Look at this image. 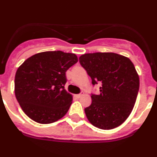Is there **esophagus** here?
I'll use <instances>...</instances> for the list:
<instances>
[{
  "label": "esophagus",
  "instance_id": "1",
  "mask_svg": "<svg viewBox=\"0 0 157 157\" xmlns=\"http://www.w3.org/2000/svg\"><path fill=\"white\" fill-rule=\"evenodd\" d=\"M82 95H83V94H75V97L77 98H80Z\"/></svg>",
  "mask_w": 157,
  "mask_h": 157
}]
</instances>
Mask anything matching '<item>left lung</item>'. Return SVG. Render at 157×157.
<instances>
[{
  "instance_id": "8db88e82",
  "label": "left lung",
  "mask_w": 157,
  "mask_h": 157,
  "mask_svg": "<svg viewBox=\"0 0 157 157\" xmlns=\"http://www.w3.org/2000/svg\"><path fill=\"white\" fill-rule=\"evenodd\" d=\"M94 85L101 83L100 94H92L84 109L88 121L101 129L119 126L131 114L140 88V77L129 59L114 52H94L79 58Z\"/></svg>"
}]
</instances>
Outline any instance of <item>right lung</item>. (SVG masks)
<instances>
[{"mask_svg":"<svg viewBox=\"0 0 157 157\" xmlns=\"http://www.w3.org/2000/svg\"><path fill=\"white\" fill-rule=\"evenodd\" d=\"M77 61L74 53L47 51L32 56L17 68L14 93L28 117L49 124L67 113L73 96L64 88L66 72Z\"/></svg>","mask_w":157,"mask_h":157,"instance_id":"add662e5","label":"right lung"}]
</instances>
